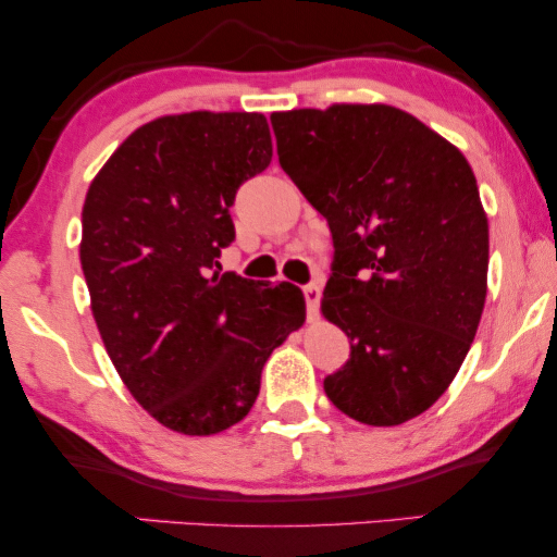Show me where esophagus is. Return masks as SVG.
<instances>
[{"label":"esophagus","instance_id":"esophagus-1","mask_svg":"<svg viewBox=\"0 0 557 557\" xmlns=\"http://www.w3.org/2000/svg\"><path fill=\"white\" fill-rule=\"evenodd\" d=\"M304 299H307V314H309V319L317 317L319 299H322V288H319L317 284L304 286Z\"/></svg>","mask_w":557,"mask_h":557}]
</instances>
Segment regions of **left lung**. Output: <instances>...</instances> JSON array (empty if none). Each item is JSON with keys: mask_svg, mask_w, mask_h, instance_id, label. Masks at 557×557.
Instances as JSON below:
<instances>
[{"mask_svg": "<svg viewBox=\"0 0 557 557\" xmlns=\"http://www.w3.org/2000/svg\"><path fill=\"white\" fill-rule=\"evenodd\" d=\"M278 162L334 240L322 314L349 337L342 413L400 425L459 372L486 299L490 223L467 157L385 103L271 113Z\"/></svg>", "mask_w": 557, "mask_h": 557, "instance_id": "1", "label": "left lung"}]
</instances>
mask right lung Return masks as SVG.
<instances>
[{
    "instance_id": "right-lung-1",
    "label": "right lung",
    "mask_w": 557,
    "mask_h": 557,
    "mask_svg": "<svg viewBox=\"0 0 557 557\" xmlns=\"http://www.w3.org/2000/svg\"><path fill=\"white\" fill-rule=\"evenodd\" d=\"M263 113L193 111L136 128L90 182L81 265L113 368L147 413L185 436L253 408L269 355L307 319L301 288L212 271L231 205L271 164Z\"/></svg>"
}]
</instances>
